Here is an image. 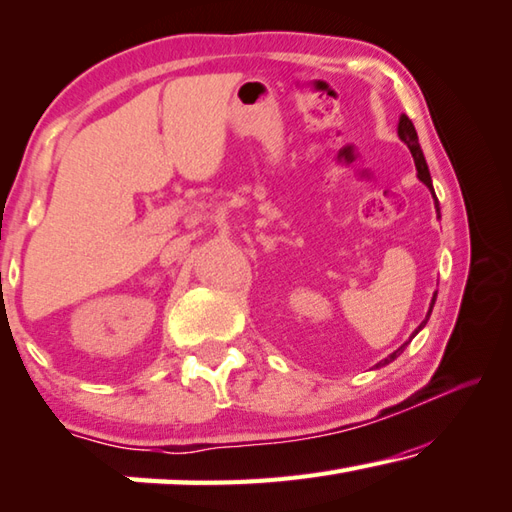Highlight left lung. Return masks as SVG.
<instances>
[{
  "label": "left lung",
  "mask_w": 512,
  "mask_h": 512,
  "mask_svg": "<svg viewBox=\"0 0 512 512\" xmlns=\"http://www.w3.org/2000/svg\"><path fill=\"white\" fill-rule=\"evenodd\" d=\"M399 139L408 145L410 148V152H412V159H415V166H417V177L421 182H424L428 189H431V193H433V198H435V191H433V180H431V173H428V166H426V159H424V152H421V148H419V139H417V129H415V125H412V120L405 116L399 118ZM435 212H437V216H440V205H437V198H435ZM435 298H437V294L433 296V300H431V310H428V314H426V321H428V316H431V312H433V305H435ZM426 321L421 323V326L415 330V335L417 332L426 326ZM412 335V337H415ZM408 346V342H405L401 348H396V351L392 353V355H387V358L383 360V362H378L376 367H385V364H389L392 360H396L399 358V355L403 353V348Z\"/></svg>",
  "instance_id": "obj_1"
}]
</instances>
